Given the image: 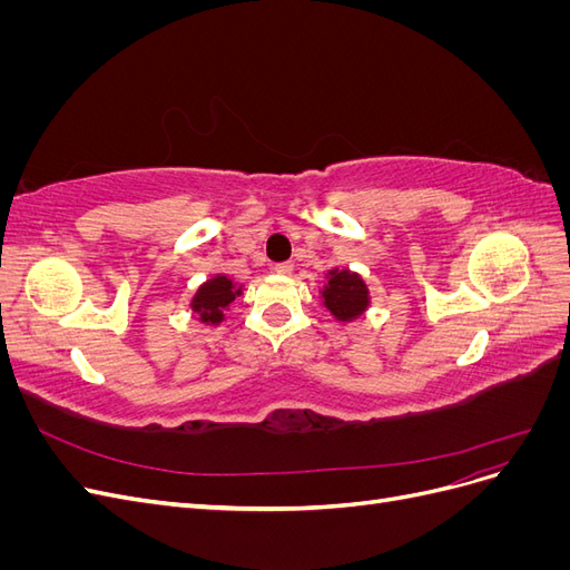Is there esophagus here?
<instances>
[{"instance_id":"34e87169","label":"esophagus","mask_w":570,"mask_h":570,"mask_svg":"<svg viewBox=\"0 0 570 570\" xmlns=\"http://www.w3.org/2000/svg\"><path fill=\"white\" fill-rule=\"evenodd\" d=\"M292 268H295V266H292L289 262H283V264H275V266H273V271L278 273V275H289Z\"/></svg>"}]
</instances>
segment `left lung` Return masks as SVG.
<instances>
[{
  "mask_svg": "<svg viewBox=\"0 0 570 570\" xmlns=\"http://www.w3.org/2000/svg\"><path fill=\"white\" fill-rule=\"evenodd\" d=\"M321 302L335 321L352 323L368 312L371 292L358 273L350 268H333L325 273Z\"/></svg>",
  "mask_w": 570,
  "mask_h": 570,
  "instance_id": "obj_1",
  "label": "left lung"
}]
</instances>
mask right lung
<instances>
[{
  "label": "right lung",
  "mask_w": 570,
  "mask_h": 570,
  "mask_svg": "<svg viewBox=\"0 0 570 570\" xmlns=\"http://www.w3.org/2000/svg\"><path fill=\"white\" fill-rule=\"evenodd\" d=\"M239 295H243V285L233 283L228 275L216 273L214 278L197 287L195 297L189 299V308L204 325H218L226 321V312Z\"/></svg>",
  "instance_id": "1"
}]
</instances>
